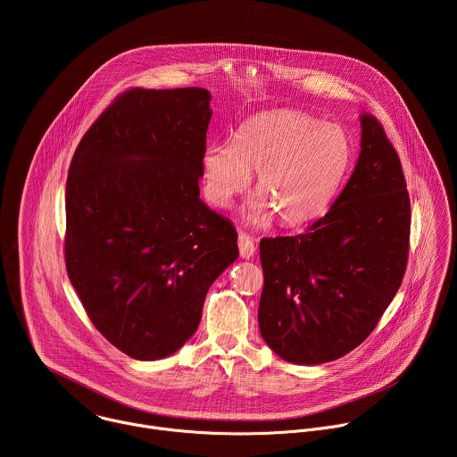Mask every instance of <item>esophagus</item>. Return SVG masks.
Returning <instances> with one entry per match:
<instances>
[{
  "instance_id": "34e87169",
  "label": "esophagus",
  "mask_w": 457,
  "mask_h": 457,
  "mask_svg": "<svg viewBox=\"0 0 457 457\" xmlns=\"http://www.w3.org/2000/svg\"><path fill=\"white\" fill-rule=\"evenodd\" d=\"M254 242H253V238L249 237V235H245V233H238V251H240V256L242 258H245V260H249V258H253V254H254Z\"/></svg>"
}]
</instances>
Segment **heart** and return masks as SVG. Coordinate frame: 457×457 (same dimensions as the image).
<instances>
[{
	"label": "heart",
	"mask_w": 457,
	"mask_h": 457,
	"mask_svg": "<svg viewBox=\"0 0 457 457\" xmlns=\"http://www.w3.org/2000/svg\"><path fill=\"white\" fill-rule=\"evenodd\" d=\"M353 145L338 124L277 110L245 120L231 143H212L201 157L203 189L217 208L231 206L254 173L256 197L244 210L251 224L275 215L282 226L318 220L333 204L349 171Z\"/></svg>",
	"instance_id": "heart-1"
}]
</instances>
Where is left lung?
<instances>
[{
	"mask_svg": "<svg viewBox=\"0 0 457 457\" xmlns=\"http://www.w3.org/2000/svg\"><path fill=\"white\" fill-rule=\"evenodd\" d=\"M340 197L309 231L260 240L258 328L282 360L333 361L358 347L396 296L409 256L411 201L400 157L370 115Z\"/></svg>",
	"mask_w": 457,
	"mask_h": 457,
	"instance_id": "left-lung-1",
	"label": "left lung"
}]
</instances>
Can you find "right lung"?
<instances>
[{
  "label": "right lung",
  "instance_id": "obj_1",
  "mask_svg": "<svg viewBox=\"0 0 457 457\" xmlns=\"http://www.w3.org/2000/svg\"><path fill=\"white\" fill-rule=\"evenodd\" d=\"M210 101L195 87L129 90L90 126L69 170V278L97 331L134 360L179 351L238 256L235 226L199 197Z\"/></svg>",
  "mask_w": 457,
  "mask_h": 457
}]
</instances>
